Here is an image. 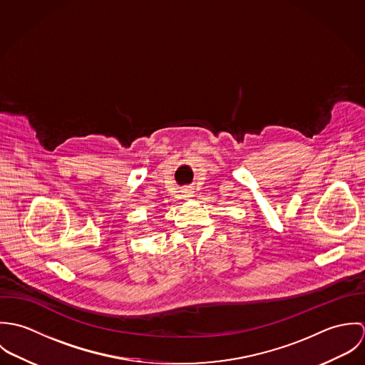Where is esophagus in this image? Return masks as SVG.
I'll return each mask as SVG.
<instances>
[{
  "instance_id": "34e87169",
  "label": "esophagus",
  "mask_w": 365,
  "mask_h": 365,
  "mask_svg": "<svg viewBox=\"0 0 365 365\" xmlns=\"http://www.w3.org/2000/svg\"><path fill=\"white\" fill-rule=\"evenodd\" d=\"M182 197H184L185 200H190V198L194 197V191H192V190H184V191H182Z\"/></svg>"
}]
</instances>
